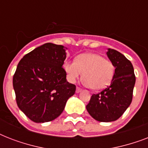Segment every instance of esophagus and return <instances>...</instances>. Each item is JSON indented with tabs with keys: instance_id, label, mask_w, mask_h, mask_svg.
<instances>
[{
	"instance_id": "obj_1",
	"label": "esophagus",
	"mask_w": 148,
	"mask_h": 148,
	"mask_svg": "<svg viewBox=\"0 0 148 148\" xmlns=\"http://www.w3.org/2000/svg\"><path fill=\"white\" fill-rule=\"evenodd\" d=\"M81 91V89L79 88H76V93H80Z\"/></svg>"
}]
</instances>
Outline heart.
<instances>
[{"label": "heart", "instance_id": "obj_1", "mask_svg": "<svg viewBox=\"0 0 148 148\" xmlns=\"http://www.w3.org/2000/svg\"><path fill=\"white\" fill-rule=\"evenodd\" d=\"M64 67L69 82L75 83L83 74L82 84L94 90L105 88L114 74L113 63L95 53H82L75 61H66Z\"/></svg>", "mask_w": 148, "mask_h": 148}]
</instances>
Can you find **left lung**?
Returning <instances> with one entry per match:
<instances>
[{
  "instance_id": "1",
  "label": "left lung",
  "mask_w": 148,
  "mask_h": 148,
  "mask_svg": "<svg viewBox=\"0 0 148 148\" xmlns=\"http://www.w3.org/2000/svg\"><path fill=\"white\" fill-rule=\"evenodd\" d=\"M107 55L115 67L112 81L101 93L93 95L86 106L89 114L100 122L114 121L124 114L132 101L136 81L133 65L125 56L110 48Z\"/></svg>"
}]
</instances>
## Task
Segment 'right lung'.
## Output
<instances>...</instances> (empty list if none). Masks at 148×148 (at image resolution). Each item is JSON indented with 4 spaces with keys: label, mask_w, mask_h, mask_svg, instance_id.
I'll use <instances>...</instances> for the list:
<instances>
[{
    "label": "right lung",
    "mask_w": 148,
    "mask_h": 148,
    "mask_svg": "<svg viewBox=\"0 0 148 148\" xmlns=\"http://www.w3.org/2000/svg\"><path fill=\"white\" fill-rule=\"evenodd\" d=\"M67 47L46 43L23 57L13 77L18 108L35 123L59 117L76 86L63 68Z\"/></svg>",
    "instance_id": "right-lung-1"
}]
</instances>
